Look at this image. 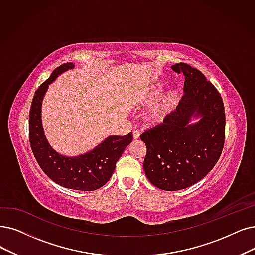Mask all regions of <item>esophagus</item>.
<instances>
[{"label":"esophagus","mask_w":255,"mask_h":255,"mask_svg":"<svg viewBox=\"0 0 255 255\" xmlns=\"http://www.w3.org/2000/svg\"><path fill=\"white\" fill-rule=\"evenodd\" d=\"M139 137H140V131L139 130H134L133 131V138L134 139H139Z\"/></svg>","instance_id":"34e87169"}]
</instances>
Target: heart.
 I'll list each match as a JSON object with an SVG mask.
<instances>
[{"label":"heart","mask_w":255,"mask_h":255,"mask_svg":"<svg viewBox=\"0 0 255 255\" xmlns=\"http://www.w3.org/2000/svg\"><path fill=\"white\" fill-rule=\"evenodd\" d=\"M162 86L163 84L161 81H156L155 84H152L151 88H149V90L147 91L144 96V100L147 101V103H150V101L154 100L162 91ZM178 97H179V94L177 90L172 89L167 91L165 94H163L159 98L156 105L149 110L147 114L148 119L152 122L162 121L168 115L170 110L174 108V106L178 101Z\"/></svg>","instance_id":"obj_1"}]
</instances>
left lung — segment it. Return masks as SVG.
I'll list each match as a JSON object with an SVG mask.
<instances>
[{"mask_svg":"<svg viewBox=\"0 0 255 255\" xmlns=\"http://www.w3.org/2000/svg\"><path fill=\"white\" fill-rule=\"evenodd\" d=\"M171 68L185 76L184 94L163 124L140 136L146 145L145 175L152 185L167 191L196 184L217 164L226 124L223 99L204 74L186 63ZM195 111L201 119L188 125Z\"/></svg>","mask_w":255,"mask_h":255,"instance_id":"8db88e82","label":"left lung"}]
</instances>
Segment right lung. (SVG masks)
<instances>
[{
    "label": "right lung",
    "instance_id": "1",
    "mask_svg": "<svg viewBox=\"0 0 255 255\" xmlns=\"http://www.w3.org/2000/svg\"><path fill=\"white\" fill-rule=\"evenodd\" d=\"M73 67L71 63L60 65L35 91L29 112L30 146L40 168L58 185L93 191L103 187L110 180L118 159L133 140V135L129 133L126 136H110L93 150L74 158L59 155L49 145L40 120L43 97L57 75Z\"/></svg>",
    "mask_w": 255,
    "mask_h": 255
}]
</instances>
